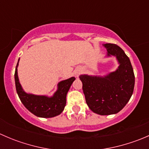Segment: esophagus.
Returning <instances> with one entry per match:
<instances>
[{
  "label": "esophagus",
  "instance_id": "34e87169",
  "mask_svg": "<svg viewBox=\"0 0 149 149\" xmlns=\"http://www.w3.org/2000/svg\"><path fill=\"white\" fill-rule=\"evenodd\" d=\"M77 76H78V73H77Z\"/></svg>",
  "mask_w": 149,
  "mask_h": 149
}]
</instances>
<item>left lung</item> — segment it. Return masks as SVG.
<instances>
[{
	"instance_id": "left-lung-1",
	"label": "left lung",
	"mask_w": 149,
	"mask_h": 149,
	"mask_svg": "<svg viewBox=\"0 0 149 149\" xmlns=\"http://www.w3.org/2000/svg\"><path fill=\"white\" fill-rule=\"evenodd\" d=\"M103 46L107 56L116 57L118 68L104 77L81 75L79 78L90 109L98 115H108L119 112L128 102L134 89L135 76L130 59L122 48L111 43Z\"/></svg>"
}]
</instances>
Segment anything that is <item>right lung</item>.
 Returning a JSON list of instances; mask_svg holds the SVG:
<instances>
[{
  "mask_svg": "<svg viewBox=\"0 0 149 149\" xmlns=\"http://www.w3.org/2000/svg\"><path fill=\"white\" fill-rule=\"evenodd\" d=\"M18 62L15 70V84L19 99L25 107L34 115L40 118H52L60 115L63 111L66 104V95L74 77L62 81L58 85V90L51 97L27 94L22 88L18 78Z\"/></svg>",
  "mask_w": 149,
  "mask_h": 149,
  "instance_id": "right-lung-1",
  "label": "right lung"
}]
</instances>
